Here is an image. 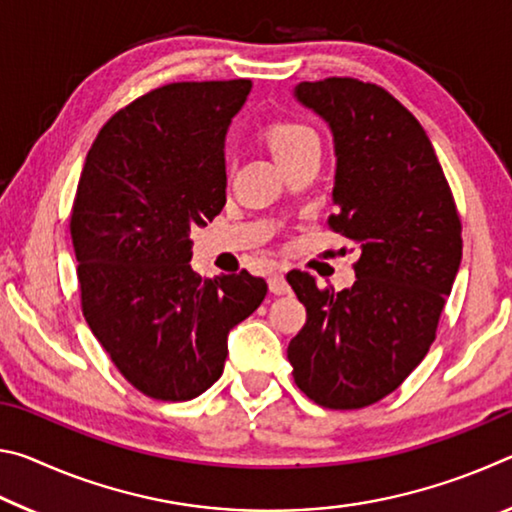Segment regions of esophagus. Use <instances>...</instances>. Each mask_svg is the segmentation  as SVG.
Listing matches in <instances>:
<instances>
[{
	"label": "esophagus",
	"instance_id": "1",
	"mask_svg": "<svg viewBox=\"0 0 512 512\" xmlns=\"http://www.w3.org/2000/svg\"><path fill=\"white\" fill-rule=\"evenodd\" d=\"M268 289H271V293H275V296H284V293L291 291L287 277H284V273L280 271H275L271 273V277H268Z\"/></svg>",
	"mask_w": 512,
	"mask_h": 512
}]
</instances>
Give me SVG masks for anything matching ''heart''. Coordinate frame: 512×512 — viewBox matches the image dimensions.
Segmentation results:
<instances>
[{
    "instance_id": "heart-1",
    "label": "heart",
    "mask_w": 512,
    "mask_h": 512,
    "mask_svg": "<svg viewBox=\"0 0 512 512\" xmlns=\"http://www.w3.org/2000/svg\"><path fill=\"white\" fill-rule=\"evenodd\" d=\"M264 142L275 155V160L284 164L298 151L305 149L307 144L318 142V135L309 126L300 124V121L277 119L264 128Z\"/></svg>"
}]
</instances>
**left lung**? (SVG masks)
I'll return each mask as SVG.
<instances>
[{
    "instance_id": "obj_1",
    "label": "left lung",
    "mask_w": 512,
    "mask_h": 512,
    "mask_svg": "<svg viewBox=\"0 0 512 512\" xmlns=\"http://www.w3.org/2000/svg\"><path fill=\"white\" fill-rule=\"evenodd\" d=\"M327 121L336 173L329 228L361 250L350 289L287 280L307 323L287 357L302 393L325 409H363L393 393L436 339L463 257L461 219L427 133L384 88L357 79L298 83Z\"/></svg>"
}]
</instances>
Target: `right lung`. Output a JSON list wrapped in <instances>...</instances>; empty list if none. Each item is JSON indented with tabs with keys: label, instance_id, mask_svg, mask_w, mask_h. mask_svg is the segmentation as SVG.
Returning a JSON list of instances; mask_svg holds the SVG:
<instances>
[{
	"label": "right lung",
	"instance_id": "right-lung-1",
	"mask_svg": "<svg viewBox=\"0 0 512 512\" xmlns=\"http://www.w3.org/2000/svg\"><path fill=\"white\" fill-rule=\"evenodd\" d=\"M253 83H169L119 110L85 158L72 219L81 307L117 370L153 400L185 402L221 377L230 329L266 282L198 275L194 225L225 205V133Z\"/></svg>",
	"mask_w": 512,
	"mask_h": 512
}]
</instances>
